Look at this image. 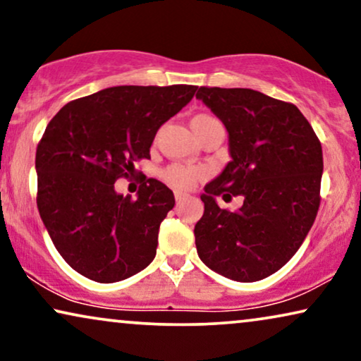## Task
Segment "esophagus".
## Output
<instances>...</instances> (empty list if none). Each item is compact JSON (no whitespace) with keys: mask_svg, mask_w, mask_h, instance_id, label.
I'll list each match as a JSON object with an SVG mask.
<instances>
[{"mask_svg":"<svg viewBox=\"0 0 361 361\" xmlns=\"http://www.w3.org/2000/svg\"><path fill=\"white\" fill-rule=\"evenodd\" d=\"M174 197H176L177 204H180L182 200L187 199V194H184V192H180V190H176V192H174Z\"/></svg>","mask_w":361,"mask_h":361,"instance_id":"obj_1","label":"esophagus"}]
</instances>
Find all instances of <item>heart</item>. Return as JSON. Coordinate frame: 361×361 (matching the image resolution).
<instances>
[{"mask_svg":"<svg viewBox=\"0 0 361 361\" xmlns=\"http://www.w3.org/2000/svg\"><path fill=\"white\" fill-rule=\"evenodd\" d=\"M212 121H216V118L205 115V113H200V115H195L192 118L190 125L194 128L195 133H199L200 128H204ZM162 177H164L171 185L187 190V189H192V187H194L197 182L204 177V171L199 169V167H192V166L171 164L166 167L164 172H162Z\"/></svg>","mask_w":361,"mask_h":361,"instance_id":"1","label":"heart"}]
</instances>
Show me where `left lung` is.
Wrapping results in <instances>:
<instances>
[{
    "label": "left lung",
    "instance_id": "1",
    "mask_svg": "<svg viewBox=\"0 0 361 361\" xmlns=\"http://www.w3.org/2000/svg\"><path fill=\"white\" fill-rule=\"evenodd\" d=\"M197 98L224 121L231 161L205 185L204 215L194 235L210 269L253 283L283 268L314 225L320 205L322 146L310 123L289 102L251 88L200 87ZM240 195L242 209L214 199Z\"/></svg>",
    "mask_w": 361,
    "mask_h": 361
}]
</instances>
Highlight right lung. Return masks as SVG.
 <instances>
[{
  "instance_id": "1",
  "label": "right lung",
  "mask_w": 361,
  "mask_h": 361,
  "mask_svg": "<svg viewBox=\"0 0 361 361\" xmlns=\"http://www.w3.org/2000/svg\"><path fill=\"white\" fill-rule=\"evenodd\" d=\"M195 85H121L77 98L49 121L37 145V209L67 264L97 283H116L154 259L161 221L176 200L142 177L137 199L115 192Z\"/></svg>"
}]
</instances>
